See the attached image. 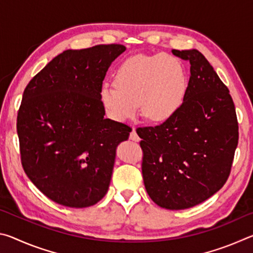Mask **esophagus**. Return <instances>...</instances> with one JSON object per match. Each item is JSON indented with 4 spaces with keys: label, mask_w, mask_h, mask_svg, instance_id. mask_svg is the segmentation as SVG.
Listing matches in <instances>:
<instances>
[{
    "label": "esophagus",
    "mask_w": 253,
    "mask_h": 253,
    "mask_svg": "<svg viewBox=\"0 0 253 253\" xmlns=\"http://www.w3.org/2000/svg\"><path fill=\"white\" fill-rule=\"evenodd\" d=\"M129 138L131 140H134V142H138V140H139V137H138V135H137V132H136V130L134 129V128H132L131 131H130Z\"/></svg>",
    "instance_id": "obj_1"
}]
</instances>
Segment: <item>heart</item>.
<instances>
[{
	"instance_id": "1",
	"label": "heart",
	"mask_w": 253,
	"mask_h": 253,
	"mask_svg": "<svg viewBox=\"0 0 253 253\" xmlns=\"http://www.w3.org/2000/svg\"><path fill=\"white\" fill-rule=\"evenodd\" d=\"M114 84L100 90V102L110 119L129 121L140 105L145 117L165 122L181 108L187 76L181 60L173 55L136 54L117 68Z\"/></svg>"
}]
</instances>
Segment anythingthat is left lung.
Returning a JSON list of instances; mask_svg holds the SVG:
<instances>
[{"mask_svg":"<svg viewBox=\"0 0 253 253\" xmlns=\"http://www.w3.org/2000/svg\"><path fill=\"white\" fill-rule=\"evenodd\" d=\"M190 61V80L177 113L158 126L138 127L142 173L158 207L184 210L211 198L228 179L239 140L229 89L200 51L172 50Z\"/></svg>","mask_w":253,"mask_h":253,"instance_id":"8db88e82","label":"left lung"}]
</instances>
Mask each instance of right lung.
Returning a JSON list of instances; mask_svg holds the SVG:
<instances>
[{
  "label": "right lung",
  "mask_w": 253,
  "mask_h": 253,
  "mask_svg": "<svg viewBox=\"0 0 253 253\" xmlns=\"http://www.w3.org/2000/svg\"><path fill=\"white\" fill-rule=\"evenodd\" d=\"M123 44L66 50L24 89L16 130L21 163L31 182L55 203L96 204L108 191L116 147L130 127L104 118L102 81Z\"/></svg>",
  "instance_id": "add662e5"
}]
</instances>
